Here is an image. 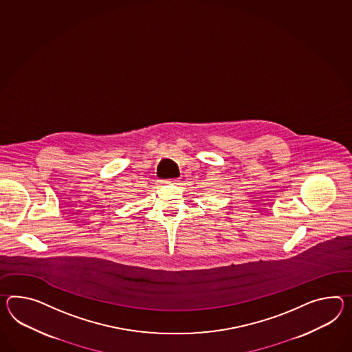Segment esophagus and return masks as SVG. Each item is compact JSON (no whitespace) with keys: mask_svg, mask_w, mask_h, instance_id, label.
Listing matches in <instances>:
<instances>
[{"mask_svg":"<svg viewBox=\"0 0 352 352\" xmlns=\"http://www.w3.org/2000/svg\"><path fill=\"white\" fill-rule=\"evenodd\" d=\"M178 182H179V179H178V178H174V179L165 180L164 183H168V184H169V183H170V184H178Z\"/></svg>","mask_w":352,"mask_h":352,"instance_id":"esophagus-1","label":"esophagus"}]
</instances>
